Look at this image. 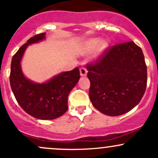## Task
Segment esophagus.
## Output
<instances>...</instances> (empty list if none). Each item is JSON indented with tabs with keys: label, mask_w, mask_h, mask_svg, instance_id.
<instances>
[{
	"label": "esophagus",
	"mask_w": 158,
	"mask_h": 158,
	"mask_svg": "<svg viewBox=\"0 0 158 158\" xmlns=\"http://www.w3.org/2000/svg\"><path fill=\"white\" fill-rule=\"evenodd\" d=\"M79 71H80V75L82 76H85L87 75V69L85 67H82L80 69H79Z\"/></svg>",
	"instance_id": "1"
}]
</instances>
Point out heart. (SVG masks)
<instances>
[{
  "mask_svg": "<svg viewBox=\"0 0 158 158\" xmlns=\"http://www.w3.org/2000/svg\"><path fill=\"white\" fill-rule=\"evenodd\" d=\"M108 47V43L105 40H100L99 42L98 39H92L88 42V51H91L96 48L95 50V58H99L106 51Z\"/></svg>",
  "mask_w": 158,
  "mask_h": 158,
  "instance_id": "b5f03b06",
  "label": "heart"
}]
</instances>
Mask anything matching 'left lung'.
Instances as JSON below:
<instances>
[{
	"instance_id": "left-lung-1",
	"label": "left lung",
	"mask_w": 158,
	"mask_h": 158,
	"mask_svg": "<svg viewBox=\"0 0 158 158\" xmlns=\"http://www.w3.org/2000/svg\"><path fill=\"white\" fill-rule=\"evenodd\" d=\"M92 105L110 116L123 115L143 98L147 67L141 48L127 42L109 48L95 64L87 66Z\"/></svg>"
}]
</instances>
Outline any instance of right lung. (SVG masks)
I'll return each mask as SVG.
<instances>
[{"label":"right lung","instance_id":"right-lung-1","mask_svg":"<svg viewBox=\"0 0 158 158\" xmlns=\"http://www.w3.org/2000/svg\"><path fill=\"white\" fill-rule=\"evenodd\" d=\"M46 39V33L31 37L13 55L11 61L10 82L20 106L28 115L41 120H52L67 112V98L80 78L79 70L62 72L47 82L37 83L24 75L21 61L29 45Z\"/></svg>","mask_w":158,"mask_h":158}]
</instances>
